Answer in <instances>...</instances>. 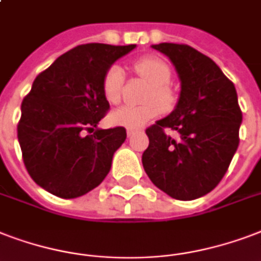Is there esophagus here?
<instances>
[{
  "instance_id": "1",
  "label": "esophagus",
  "mask_w": 261,
  "mask_h": 261,
  "mask_svg": "<svg viewBox=\"0 0 261 261\" xmlns=\"http://www.w3.org/2000/svg\"><path fill=\"white\" fill-rule=\"evenodd\" d=\"M135 128H127V135H128V137H131V135L133 134H135Z\"/></svg>"
}]
</instances>
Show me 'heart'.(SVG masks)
Returning a JSON list of instances; mask_svg holds the SVG:
<instances>
[{
	"instance_id": "heart-1",
	"label": "heart",
	"mask_w": 261,
	"mask_h": 261,
	"mask_svg": "<svg viewBox=\"0 0 261 261\" xmlns=\"http://www.w3.org/2000/svg\"><path fill=\"white\" fill-rule=\"evenodd\" d=\"M135 72L150 85V90L145 97L146 104L138 107H123L111 113L109 120L115 126L139 127L149 122L153 117L159 116L162 111H170L175 104L174 91L170 89L171 72L170 65L164 60L156 56H146L134 63ZM124 73L119 65H111L105 71L101 82L104 98L109 104L116 105L122 99Z\"/></svg>"
}]
</instances>
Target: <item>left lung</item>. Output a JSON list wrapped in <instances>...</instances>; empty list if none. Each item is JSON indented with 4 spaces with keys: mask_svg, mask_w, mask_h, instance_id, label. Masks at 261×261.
Listing matches in <instances>:
<instances>
[{
    "mask_svg": "<svg viewBox=\"0 0 261 261\" xmlns=\"http://www.w3.org/2000/svg\"><path fill=\"white\" fill-rule=\"evenodd\" d=\"M170 57L182 90L170 116L146 128L142 164L157 188L176 200H196L214 190L240 144L242 112L234 83L214 60L185 43H159ZM177 131L175 139L167 135Z\"/></svg>",
    "mask_w": 261,
    "mask_h": 261,
    "instance_id": "left-lung-1",
    "label": "left lung"
}]
</instances>
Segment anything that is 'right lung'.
Returning a JSON list of instances; mask_svg holds the SVG:
<instances>
[{"mask_svg":"<svg viewBox=\"0 0 261 261\" xmlns=\"http://www.w3.org/2000/svg\"><path fill=\"white\" fill-rule=\"evenodd\" d=\"M135 45L85 43L39 73L21 102L17 124L21 156L34 182L61 198L81 197L108 175L124 127L95 130L109 111L105 71ZM89 134L84 135V131Z\"/></svg>","mask_w":261,"mask_h":261,"instance_id":"1","label":"right lung"}]
</instances>
